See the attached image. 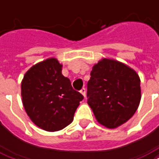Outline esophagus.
<instances>
[{
  "label": "esophagus",
  "instance_id": "34e87169",
  "mask_svg": "<svg viewBox=\"0 0 159 159\" xmlns=\"http://www.w3.org/2000/svg\"><path fill=\"white\" fill-rule=\"evenodd\" d=\"M80 93H82V95L84 96V97H86V88H82V89H81V91H80Z\"/></svg>",
  "mask_w": 159,
  "mask_h": 159
}]
</instances>
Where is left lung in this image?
Returning <instances> with one entry per match:
<instances>
[{
    "instance_id": "left-lung-1",
    "label": "left lung",
    "mask_w": 159,
    "mask_h": 159,
    "mask_svg": "<svg viewBox=\"0 0 159 159\" xmlns=\"http://www.w3.org/2000/svg\"><path fill=\"white\" fill-rule=\"evenodd\" d=\"M88 82V103L99 123L117 128L130 119L141 100L137 72L117 61L104 58L96 64Z\"/></svg>"
}]
</instances>
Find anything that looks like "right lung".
Returning a JSON list of instances; mask_svg holds the SVG:
<instances>
[{"mask_svg": "<svg viewBox=\"0 0 159 159\" xmlns=\"http://www.w3.org/2000/svg\"><path fill=\"white\" fill-rule=\"evenodd\" d=\"M62 65L49 58L34 65L21 82L24 108L31 120L43 130H61L73 121L84 97L61 74Z\"/></svg>", "mask_w": 159, "mask_h": 159, "instance_id": "add662e5", "label": "right lung"}]
</instances>
